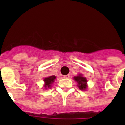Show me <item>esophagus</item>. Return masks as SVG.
Masks as SVG:
<instances>
[{
    "label": "esophagus",
    "mask_w": 125,
    "mask_h": 125,
    "mask_svg": "<svg viewBox=\"0 0 125 125\" xmlns=\"http://www.w3.org/2000/svg\"><path fill=\"white\" fill-rule=\"evenodd\" d=\"M69 77H70V75H69V74H67V75H64V76H63V78H69Z\"/></svg>",
    "instance_id": "esophagus-1"
}]
</instances>
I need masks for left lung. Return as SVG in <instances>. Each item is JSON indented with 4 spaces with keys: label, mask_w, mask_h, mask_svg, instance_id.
Wrapping results in <instances>:
<instances>
[{
    "label": "left lung",
    "mask_w": 125,
    "mask_h": 125,
    "mask_svg": "<svg viewBox=\"0 0 125 125\" xmlns=\"http://www.w3.org/2000/svg\"><path fill=\"white\" fill-rule=\"evenodd\" d=\"M74 79L78 82V86L79 89L81 90H84L87 87V80L85 77H83L82 75H78L74 76Z\"/></svg>",
    "instance_id": "obj_1"
}]
</instances>
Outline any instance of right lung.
Wrapping results in <instances>:
<instances>
[{
    "instance_id": "obj_1",
    "label": "right lung",
    "mask_w": 125,
    "mask_h": 125,
    "mask_svg": "<svg viewBox=\"0 0 125 125\" xmlns=\"http://www.w3.org/2000/svg\"><path fill=\"white\" fill-rule=\"evenodd\" d=\"M55 78H56V76H49V77H47V78H45V79H44V82H45V88L51 87V84L54 82Z\"/></svg>"
}]
</instances>
